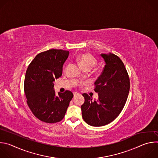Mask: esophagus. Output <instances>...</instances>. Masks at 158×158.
Instances as JSON below:
<instances>
[{
    "label": "esophagus",
    "mask_w": 158,
    "mask_h": 158,
    "mask_svg": "<svg viewBox=\"0 0 158 158\" xmlns=\"http://www.w3.org/2000/svg\"><path fill=\"white\" fill-rule=\"evenodd\" d=\"M73 94H74V97H75V96H76L78 94V93H77V92H74V93H73Z\"/></svg>",
    "instance_id": "34e87169"
}]
</instances>
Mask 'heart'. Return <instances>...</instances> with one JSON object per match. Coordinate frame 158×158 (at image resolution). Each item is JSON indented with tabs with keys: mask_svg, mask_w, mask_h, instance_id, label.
<instances>
[{
	"mask_svg": "<svg viewBox=\"0 0 158 158\" xmlns=\"http://www.w3.org/2000/svg\"><path fill=\"white\" fill-rule=\"evenodd\" d=\"M76 60L83 69L91 70L97 64V60L92 55L84 53L76 57Z\"/></svg>",
	"mask_w": 158,
	"mask_h": 158,
	"instance_id": "heart-1",
	"label": "heart"
}]
</instances>
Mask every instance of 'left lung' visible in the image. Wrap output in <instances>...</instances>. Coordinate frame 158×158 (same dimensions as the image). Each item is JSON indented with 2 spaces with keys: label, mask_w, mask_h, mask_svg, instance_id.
Returning a JSON list of instances; mask_svg holds the SVG:
<instances>
[{
  "label": "left lung",
  "mask_w": 158,
  "mask_h": 158,
  "mask_svg": "<svg viewBox=\"0 0 158 158\" xmlns=\"http://www.w3.org/2000/svg\"><path fill=\"white\" fill-rule=\"evenodd\" d=\"M105 66L94 82L98 99L83 94L82 115L89 125L99 127L113 121L122 111L129 92L130 82L124 64L114 54H101Z\"/></svg>",
  "instance_id": "8db88e82"
}]
</instances>
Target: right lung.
Listing matches in <instances>:
<instances>
[{
	"mask_svg": "<svg viewBox=\"0 0 158 158\" xmlns=\"http://www.w3.org/2000/svg\"><path fill=\"white\" fill-rule=\"evenodd\" d=\"M69 52L50 49L37 54L29 64L24 81L27 104L41 121L56 123L64 117L74 95L70 91L56 96L54 81L62 74L64 63Z\"/></svg>",
	"mask_w": 158,
	"mask_h": 158,
	"instance_id": "right-lung-1",
	"label": "right lung"
}]
</instances>
